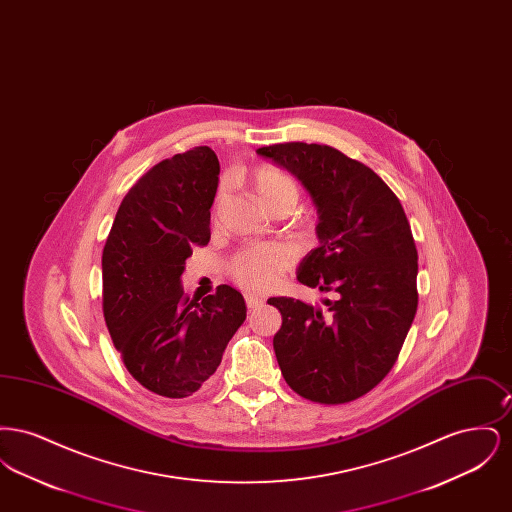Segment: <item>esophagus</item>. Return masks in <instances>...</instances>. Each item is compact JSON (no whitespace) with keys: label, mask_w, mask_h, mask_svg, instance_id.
<instances>
[{"label":"esophagus","mask_w":512,"mask_h":512,"mask_svg":"<svg viewBox=\"0 0 512 512\" xmlns=\"http://www.w3.org/2000/svg\"><path fill=\"white\" fill-rule=\"evenodd\" d=\"M263 303H265L263 297H259V295H255V293H245V305H247L249 309H257V307H261Z\"/></svg>","instance_id":"esophagus-1"}]
</instances>
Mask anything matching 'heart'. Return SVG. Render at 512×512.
Listing matches in <instances>:
<instances>
[{"label":"heart","instance_id":"1","mask_svg":"<svg viewBox=\"0 0 512 512\" xmlns=\"http://www.w3.org/2000/svg\"><path fill=\"white\" fill-rule=\"evenodd\" d=\"M251 180L261 203L270 211H276V209L292 211L293 205L297 203L299 188L292 176L270 167H261L253 172ZM226 192H228L226 184H220L217 203H215L217 209L224 203ZM293 259H295L293 249L288 245H257V247H247L244 251H240L230 261L228 270L234 282L240 284L245 290L265 292L278 282L284 270L292 267Z\"/></svg>","mask_w":512,"mask_h":512}]
</instances>
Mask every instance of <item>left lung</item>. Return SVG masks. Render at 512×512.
Listing matches in <instances>:
<instances>
[{"instance_id":"left-lung-1","label":"left lung","mask_w":512,"mask_h":512,"mask_svg":"<svg viewBox=\"0 0 512 512\" xmlns=\"http://www.w3.org/2000/svg\"><path fill=\"white\" fill-rule=\"evenodd\" d=\"M259 155L292 172L317 207L318 247L297 280L332 293L318 305L270 297L282 315L272 345L284 380L305 399L338 405L378 386L418 305V255L405 211L363 163L318 144H274Z\"/></svg>"}]
</instances>
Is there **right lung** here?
<instances>
[{"label":"right lung","instance_id":"right-lung-1","mask_svg":"<svg viewBox=\"0 0 512 512\" xmlns=\"http://www.w3.org/2000/svg\"><path fill=\"white\" fill-rule=\"evenodd\" d=\"M220 165L211 147L161 161L124 195L101 255L103 317L128 372L149 391L182 399L219 368L244 324V295L222 284L197 299L182 272L209 244Z\"/></svg>","mask_w":512,"mask_h":512}]
</instances>
